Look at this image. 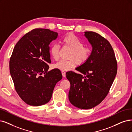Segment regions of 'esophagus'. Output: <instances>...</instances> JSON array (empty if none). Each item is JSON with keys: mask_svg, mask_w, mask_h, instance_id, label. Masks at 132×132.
<instances>
[{"mask_svg": "<svg viewBox=\"0 0 132 132\" xmlns=\"http://www.w3.org/2000/svg\"><path fill=\"white\" fill-rule=\"evenodd\" d=\"M61 73H62V75L63 77H66V72L65 71H62L61 72Z\"/></svg>", "mask_w": 132, "mask_h": 132, "instance_id": "esophagus-1", "label": "esophagus"}]
</instances>
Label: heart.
Returning a JSON list of instances; mask_svg holds the SVG:
<instances>
[{
	"label": "heart",
	"instance_id": "b5f03b06",
	"mask_svg": "<svg viewBox=\"0 0 132 132\" xmlns=\"http://www.w3.org/2000/svg\"><path fill=\"white\" fill-rule=\"evenodd\" d=\"M62 42L65 46L71 50L70 58L72 59L61 60L56 62L54 65L55 69L61 71H69L75 67L76 63L79 65H82L89 59L91 53V50L89 47L84 46L83 42L75 34H67L62 38ZM59 50L60 46L57 44H53L50 47L51 55L55 60H58L59 57Z\"/></svg>",
	"mask_w": 132,
	"mask_h": 132
}]
</instances>
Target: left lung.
<instances>
[{
	"instance_id": "obj_1",
	"label": "left lung",
	"mask_w": 132,
	"mask_h": 132,
	"mask_svg": "<svg viewBox=\"0 0 132 132\" xmlns=\"http://www.w3.org/2000/svg\"><path fill=\"white\" fill-rule=\"evenodd\" d=\"M92 50L89 59L76 70L66 72L71 84L69 98L78 108L90 109L108 95L118 70L113 48L109 41L93 31L84 32Z\"/></svg>"
}]
</instances>
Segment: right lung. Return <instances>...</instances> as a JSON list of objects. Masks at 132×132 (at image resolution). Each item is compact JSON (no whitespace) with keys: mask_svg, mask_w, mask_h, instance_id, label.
<instances>
[{"mask_svg":"<svg viewBox=\"0 0 132 132\" xmlns=\"http://www.w3.org/2000/svg\"><path fill=\"white\" fill-rule=\"evenodd\" d=\"M58 34L47 29H34L14 47L10 60V72L15 90L26 103L32 106L47 103L54 87L62 78L57 69L48 71L51 63L50 43Z\"/></svg>","mask_w":132,"mask_h":132,"instance_id":"add662e5","label":"right lung"}]
</instances>
